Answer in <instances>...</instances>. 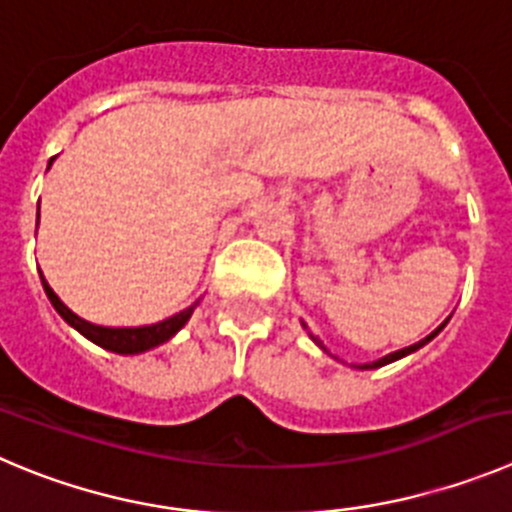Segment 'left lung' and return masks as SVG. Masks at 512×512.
<instances>
[{"mask_svg": "<svg viewBox=\"0 0 512 512\" xmlns=\"http://www.w3.org/2000/svg\"><path fill=\"white\" fill-rule=\"evenodd\" d=\"M444 326H447V321H444V323H442V326H439V328H434V331H432V333H429V336H427V338H422V341H419V343H414V346H407V348H401V351H394V353H389V356L379 358V361H374V364H364V366H358V369H379V366H386V364H391V361H399V358L409 356V353H414V351H419V348H422V346H427V343H429V341H432V338H434V336H437V333H439V331H442V328H444ZM310 338H313V341H315V343H318V346H321V348H323V351H326V346H323V341H321V338H315V336H310Z\"/></svg>", "mask_w": 512, "mask_h": 512, "instance_id": "1", "label": "left lung"}]
</instances>
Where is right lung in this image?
Masks as SVG:
<instances>
[{
    "label": "right lung",
    "instance_id": "obj_1",
    "mask_svg": "<svg viewBox=\"0 0 512 512\" xmlns=\"http://www.w3.org/2000/svg\"><path fill=\"white\" fill-rule=\"evenodd\" d=\"M52 161L55 159H50L47 169L52 166ZM40 278H42V272H40ZM42 288H45L47 298H50V303L55 305L57 313H60L62 318H65V321L75 328V331L83 333L88 341H93L95 346L105 348V351L126 353V356H131V353H143V351H148V348H156V346H161V343H166L171 336H176V333L186 326V321H189L191 313H194V305H191V308L171 315V318H166V321L154 323V326H138V328L95 326V323L83 321L80 315H75L68 305L62 303V300L55 295V290L47 285L45 278H42Z\"/></svg>",
    "mask_w": 512,
    "mask_h": 512
}]
</instances>
